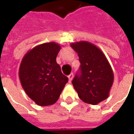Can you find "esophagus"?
Segmentation results:
<instances>
[{
  "instance_id": "esophagus-1",
  "label": "esophagus",
  "mask_w": 134,
  "mask_h": 134,
  "mask_svg": "<svg viewBox=\"0 0 134 134\" xmlns=\"http://www.w3.org/2000/svg\"><path fill=\"white\" fill-rule=\"evenodd\" d=\"M68 77H69V83H71V81L73 79V74H71L68 76Z\"/></svg>"
}]
</instances>
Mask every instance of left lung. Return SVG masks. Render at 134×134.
I'll list each match as a JSON object with an SVG mask.
<instances>
[{
    "mask_svg": "<svg viewBox=\"0 0 134 134\" xmlns=\"http://www.w3.org/2000/svg\"><path fill=\"white\" fill-rule=\"evenodd\" d=\"M70 46L79 57L80 75H75L72 84L83 102L95 105L107 99L114 80V74L104 54L87 41L72 42Z\"/></svg>",
    "mask_w": 134,
    "mask_h": 134,
    "instance_id": "8db88e82",
    "label": "left lung"
}]
</instances>
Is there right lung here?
<instances>
[{
	"instance_id": "right-lung-1",
	"label": "right lung",
	"mask_w": 134,
	"mask_h": 134,
	"mask_svg": "<svg viewBox=\"0 0 134 134\" xmlns=\"http://www.w3.org/2000/svg\"><path fill=\"white\" fill-rule=\"evenodd\" d=\"M60 49L61 45L54 42L39 44L28 51L21 62V86L37 105L55 104L69 80L56 61Z\"/></svg>"
}]
</instances>
